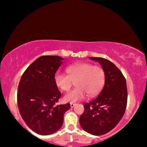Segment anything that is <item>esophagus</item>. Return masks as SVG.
<instances>
[{
	"instance_id": "esophagus-1",
	"label": "esophagus",
	"mask_w": 147,
	"mask_h": 147,
	"mask_svg": "<svg viewBox=\"0 0 147 147\" xmlns=\"http://www.w3.org/2000/svg\"><path fill=\"white\" fill-rule=\"evenodd\" d=\"M70 106H71V108H74V107L76 106V104L71 103V105H70Z\"/></svg>"
}]
</instances>
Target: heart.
I'll return each instance as SVG.
<instances>
[{
	"mask_svg": "<svg viewBox=\"0 0 147 147\" xmlns=\"http://www.w3.org/2000/svg\"><path fill=\"white\" fill-rule=\"evenodd\" d=\"M68 75L58 73L55 76V83L61 90L67 91L75 81L76 88L63 97L66 102L76 103L86 97H93L99 92L105 80V71L98 66L89 63H78L67 67Z\"/></svg>",
	"mask_w": 147,
	"mask_h": 147,
	"instance_id": "1",
	"label": "heart"
}]
</instances>
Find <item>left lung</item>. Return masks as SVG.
Returning <instances> with one entry per match:
<instances>
[{
  "instance_id": "8db88e82",
  "label": "left lung",
  "mask_w": 147,
  "mask_h": 147,
  "mask_svg": "<svg viewBox=\"0 0 147 147\" xmlns=\"http://www.w3.org/2000/svg\"><path fill=\"white\" fill-rule=\"evenodd\" d=\"M99 63L105 71V85L97 97L84 105L79 122L92 135H102L113 130L123 116L127 105L126 80L114 64L102 57H89Z\"/></svg>"
}]
</instances>
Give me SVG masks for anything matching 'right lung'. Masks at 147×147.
Instances as JSON below:
<instances>
[{
	"instance_id": "add662e5",
	"label": "right lung",
	"mask_w": 147,
	"mask_h": 147,
	"mask_svg": "<svg viewBox=\"0 0 147 147\" xmlns=\"http://www.w3.org/2000/svg\"><path fill=\"white\" fill-rule=\"evenodd\" d=\"M67 59L59 56H42L36 59L22 76L17 103L22 117L36 133L49 135L61 128L64 115L70 104L56 105L61 92L55 76Z\"/></svg>"
}]
</instances>
